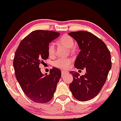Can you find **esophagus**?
Instances as JSON below:
<instances>
[{"label":"esophagus","instance_id":"obj_1","mask_svg":"<svg viewBox=\"0 0 121 121\" xmlns=\"http://www.w3.org/2000/svg\"><path fill=\"white\" fill-rule=\"evenodd\" d=\"M61 72H62V76H63L64 75H65V74H67V72H65V71H64V70L62 71Z\"/></svg>","mask_w":121,"mask_h":121}]
</instances>
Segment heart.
Masks as SVG:
<instances>
[{
  "label": "heart",
  "instance_id": "1",
  "mask_svg": "<svg viewBox=\"0 0 121 121\" xmlns=\"http://www.w3.org/2000/svg\"><path fill=\"white\" fill-rule=\"evenodd\" d=\"M58 43L64 45L68 48H72L74 46V40L70 36L65 35L60 37L58 40ZM48 52L50 57H53L55 55L56 48L53 43H51L48 47ZM72 60L70 58H59L54 60L53 65L56 67L61 69H66L69 67L72 63Z\"/></svg>",
  "mask_w": 121,
  "mask_h": 121
}]
</instances>
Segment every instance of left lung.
<instances>
[{
	"label": "left lung",
	"instance_id": "left-lung-1",
	"mask_svg": "<svg viewBox=\"0 0 121 121\" xmlns=\"http://www.w3.org/2000/svg\"><path fill=\"white\" fill-rule=\"evenodd\" d=\"M76 40L80 51L75 62L78 69H86L85 75L70 72L73 80L69 87L78 100H89L99 94L111 68V54L102 40L92 33L78 31L69 33Z\"/></svg>",
	"mask_w": 121,
	"mask_h": 121
}]
</instances>
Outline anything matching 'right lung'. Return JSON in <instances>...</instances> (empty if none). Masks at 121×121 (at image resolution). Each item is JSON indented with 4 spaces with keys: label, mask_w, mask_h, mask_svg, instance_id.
I'll return each instance as SVG.
<instances>
[{
    "label": "right lung",
    "mask_w": 121,
    "mask_h": 121,
    "mask_svg": "<svg viewBox=\"0 0 121 121\" xmlns=\"http://www.w3.org/2000/svg\"><path fill=\"white\" fill-rule=\"evenodd\" d=\"M60 33L35 30L21 41L16 49L13 67L16 79L26 95L36 103L45 104L52 99L61 77L59 69L53 67L43 74L39 65L48 58V47Z\"/></svg>",
    "instance_id": "1"
}]
</instances>
